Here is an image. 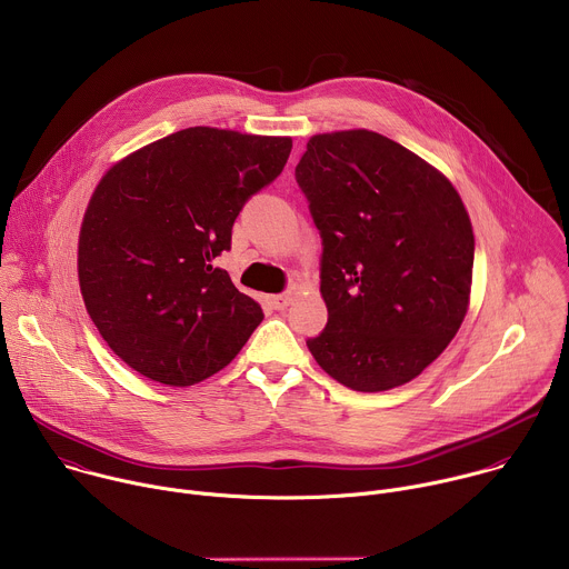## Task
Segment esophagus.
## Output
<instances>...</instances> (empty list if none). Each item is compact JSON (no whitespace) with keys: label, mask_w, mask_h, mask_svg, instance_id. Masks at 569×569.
Here are the masks:
<instances>
[{"label":"esophagus","mask_w":569,"mask_h":569,"mask_svg":"<svg viewBox=\"0 0 569 569\" xmlns=\"http://www.w3.org/2000/svg\"><path fill=\"white\" fill-rule=\"evenodd\" d=\"M270 303H272L274 310H283V308H288V306L292 303V297L286 295V292H283V295H272V297H270Z\"/></svg>","instance_id":"1"}]
</instances>
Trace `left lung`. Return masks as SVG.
<instances>
[{
    "instance_id": "left-lung-1",
    "label": "left lung",
    "mask_w": 569,
    "mask_h": 569,
    "mask_svg": "<svg viewBox=\"0 0 569 569\" xmlns=\"http://www.w3.org/2000/svg\"><path fill=\"white\" fill-rule=\"evenodd\" d=\"M321 238L329 321L306 345L356 391L417 378L459 331L475 236L455 187L419 154L371 132L315 134L295 169Z\"/></svg>"
}]
</instances>
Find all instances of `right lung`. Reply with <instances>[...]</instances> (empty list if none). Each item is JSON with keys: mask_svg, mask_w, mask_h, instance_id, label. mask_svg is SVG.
Masks as SVG:
<instances>
[{"mask_svg": "<svg viewBox=\"0 0 569 569\" xmlns=\"http://www.w3.org/2000/svg\"><path fill=\"white\" fill-rule=\"evenodd\" d=\"M290 137L187 128L99 182L78 238L86 308L141 376L187 387L227 367L263 319L216 259L246 202L272 184Z\"/></svg>", "mask_w": 569, "mask_h": 569, "instance_id": "obj_1", "label": "right lung"}]
</instances>
